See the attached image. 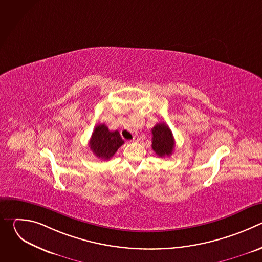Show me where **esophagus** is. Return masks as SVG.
Masks as SVG:
<instances>
[{
	"instance_id": "obj_1",
	"label": "esophagus",
	"mask_w": 262,
	"mask_h": 262,
	"mask_svg": "<svg viewBox=\"0 0 262 262\" xmlns=\"http://www.w3.org/2000/svg\"><path fill=\"white\" fill-rule=\"evenodd\" d=\"M139 141H140V137H139L138 135L134 136V138H133V142H139Z\"/></svg>"
}]
</instances>
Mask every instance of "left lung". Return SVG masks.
Returning a JSON list of instances; mask_svg holds the SVG:
<instances>
[{"mask_svg":"<svg viewBox=\"0 0 262 262\" xmlns=\"http://www.w3.org/2000/svg\"><path fill=\"white\" fill-rule=\"evenodd\" d=\"M151 133L155 152L161 158L170 157L174 150L175 141L169 126L165 123H158L151 129Z\"/></svg>","mask_w":262,"mask_h":262,"instance_id":"1","label":"left lung"}]
</instances>
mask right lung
I'll return each mask as SVG.
<instances>
[{
    "label": "right lung",
    "mask_w": 262,
    "mask_h": 262,
    "mask_svg": "<svg viewBox=\"0 0 262 262\" xmlns=\"http://www.w3.org/2000/svg\"><path fill=\"white\" fill-rule=\"evenodd\" d=\"M124 144L118 130L111 132L105 124H98L89 141V147L92 152L101 160H110Z\"/></svg>",
    "instance_id": "obj_1"
}]
</instances>
